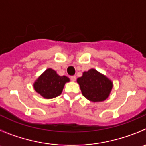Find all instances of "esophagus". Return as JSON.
Masks as SVG:
<instances>
[{
	"mask_svg": "<svg viewBox=\"0 0 146 146\" xmlns=\"http://www.w3.org/2000/svg\"><path fill=\"white\" fill-rule=\"evenodd\" d=\"M70 80H72V81H75V80H76V76H70Z\"/></svg>",
	"mask_w": 146,
	"mask_h": 146,
	"instance_id": "1",
	"label": "esophagus"
}]
</instances>
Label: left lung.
Returning a JSON list of instances; mask_svg holds the SVG:
<instances>
[{
  "label": "left lung",
  "mask_w": 146,
  "mask_h": 146,
  "mask_svg": "<svg viewBox=\"0 0 146 146\" xmlns=\"http://www.w3.org/2000/svg\"><path fill=\"white\" fill-rule=\"evenodd\" d=\"M82 95L88 100L102 102L110 95L113 87L111 80L95 69H90L77 79Z\"/></svg>",
  "instance_id": "obj_1"
}]
</instances>
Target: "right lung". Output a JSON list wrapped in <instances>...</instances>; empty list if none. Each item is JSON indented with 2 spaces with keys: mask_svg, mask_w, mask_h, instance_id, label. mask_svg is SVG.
I'll return each mask as SVG.
<instances>
[{
  "mask_svg": "<svg viewBox=\"0 0 146 146\" xmlns=\"http://www.w3.org/2000/svg\"><path fill=\"white\" fill-rule=\"evenodd\" d=\"M69 81L68 77L58 76L56 71L48 68L38 78L33 86L35 91L43 98L51 99L61 95L65 84Z\"/></svg>",
  "mask_w": 146,
  "mask_h": 146,
  "instance_id": "add662e5",
  "label": "right lung"
}]
</instances>
